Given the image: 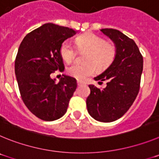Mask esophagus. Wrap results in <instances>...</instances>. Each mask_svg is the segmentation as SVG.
Listing matches in <instances>:
<instances>
[{
    "instance_id": "1",
    "label": "esophagus",
    "mask_w": 159,
    "mask_h": 159,
    "mask_svg": "<svg viewBox=\"0 0 159 159\" xmlns=\"http://www.w3.org/2000/svg\"><path fill=\"white\" fill-rule=\"evenodd\" d=\"M84 84V83L82 82V81H80V80H77V85L78 86H80V85H82V84Z\"/></svg>"
}]
</instances>
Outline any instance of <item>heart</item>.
Returning a JSON list of instances; mask_svg holds the SVG:
<instances>
[{"label":"heart","instance_id":"obj_1","mask_svg":"<svg viewBox=\"0 0 159 159\" xmlns=\"http://www.w3.org/2000/svg\"><path fill=\"white\" fill-rule=\"evenodd\" d=\"M75 44L79 52H86L84 57L85 64H74L67 69L68 75L77 80H86L93 75L96 68L99 71L107 69L116 59V45L97 35L88 33L79 36ZM60 54L65 62L70 63L75 59L76 52L69 42L64 41L60 45Z\"/></svg>","mask_w":159,"mask_h":159}]
</instances>
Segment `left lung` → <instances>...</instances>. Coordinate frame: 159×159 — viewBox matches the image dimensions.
Segmentation results:
<instances>
[{"label":"left lung","instance_id":"left-lung-1","mask_svg":"<svg viewBox=\"0 0 159 159\" xmlns=\"http://www.w3.org/2000/svg\"><path fill=\"white\" fill-rule=\"evenodd\" d=\"M116 47V57L111 64L95 80H107V87L99 89L89 85L91 93L87 107L93 119L111 123L121 118L130 107L139 92L143 59L135 42L120 31L101 29ZM100 83V82H99Z\"/></svg>","mask_w":159,"mask_h":159}]
</instances>
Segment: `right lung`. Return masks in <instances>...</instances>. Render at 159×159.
<instances>
[{
	"label": "right lung",
	"mask_w": 159,
	"mask_h": 159,
	"mask_svg": "<svg viewBox=\"0 0 159 159\" xmlns=\"http://www.w3.org/2000/svg\"><path fill=\"white\" fill-rule=\"evenodd\" d=\"M76 33L67 27L44 24L25 36L15 60V74L22 100L39 119L53 121L66 113L76 89V80L64 75L59 83L50 77L64 71L61 43Z\"/></svg>",
	"instance_id": "obj_1"
}]
</instances>
